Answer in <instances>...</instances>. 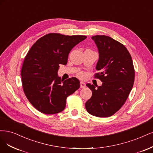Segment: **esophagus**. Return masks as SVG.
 <instances>
[{"mask_svg":"<svg viewBox=\"0 0 153 153\" xmlns=\"http://www.w3.org/2000/svg\"><path fill=\"white\" fill-rule=\"evenodd\" d=\"M80 86H81V88H85V86H86L85 83L84 82H82V81H81V82H80Z\"/></svg>","mask_w":153,"mask_h":153,"instance_id":"esophagus-1","label":"esophagus"}]
</instances>
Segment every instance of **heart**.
Segmentation results:
<instances>
[{
	"label": "heart",
	"instance_id": "1",
	"mask_svg": "<svg viewBox=\"0 0 153 153\" xmlns=\"http://www.w3.org/2000/svg\"><path fill=\"white\" fill-rule=\"evenodd\" d=\"M81 76H82V75H81Z\"/></svg>",
	"mask_w": 153,
	"mask_h": 153
}]
</instances>
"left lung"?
Here are the masks:
<instances>
[{"mask_svg":"<svg viewBox=\"0 0 153 153\" xmlns=\"http://www.w3.org/2000/svg\"><path fill=\"white\" fill-rule=\"evenodd\" d=\"M91 39L99 54L96 69L101 72L96 74L102 85L86 84L92 96L85 103L86 109L93 116L109 117L123 105L132 89L134 65L130 53L120 42L106 36H95Z\"/></svg>","mask_w":153,"mask_h":153,"instance_id":"obj_1","label":"left lung"}]
</instances>
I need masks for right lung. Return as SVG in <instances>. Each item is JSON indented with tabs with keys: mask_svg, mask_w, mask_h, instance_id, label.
Segmentation results:
<instances>
[{
	"mask_svg": "<svg viewBox=\"0 0 153 153\" xmlns=\"http://www.w3.org/2000/svg\"><path fill=\"white\" fill-rule=\"evenodd\" d=\"M85 36L49 33L40 38L29 50L23 64L21 76L28 100L43 114L64 110L68 96L80 87L76 77L64 80L58 76L60 64L67 63L68 54Z\"/></svg>",
	"mask_w": 153,
	"mask_h": 153,
	"instance_id": "1",
	"label": "right lung"
}]
</instances>
